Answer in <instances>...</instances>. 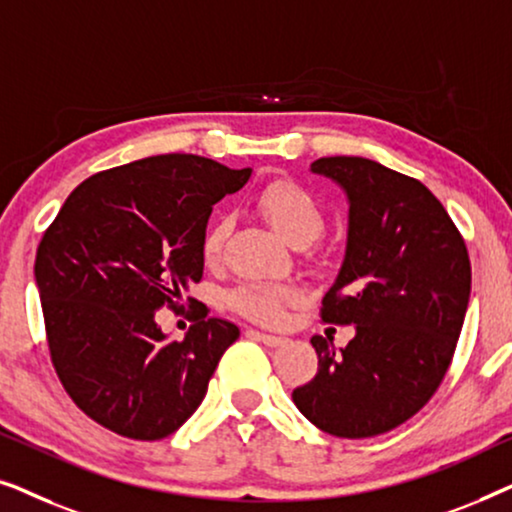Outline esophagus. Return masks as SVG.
Listing matches in <instances>:
<instances>
[{"instance_id": "34e87169", "label": "esophagus", "mask_w": 512, "mask_h": 512, "mask_svg": "<svg viewBox=\"0 0 512 512\" xmlns=\"http://www.w3.org/2000/svg\"><path fill=\"white\" fill-rule=\"evenodd\" d=\"M249 335H256V338L268 347H279L286 342V338H282V335H270V333H261V331H249Z\"/></svg>"}]
</instances>
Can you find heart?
Wrapping results in <instances>:
<instances>
[{
  "label": "heart",
  "mask_w": 512,
  "mask_h": 512,
  "mask_svg": "<svg viewBox=\"0 0 512 512\" xmlns=\"http://www.w3.org/2000/svg\"><path fill=\"white\" fill-rule=\"evenodd\" d=\"M256 207L263 219L293 247H307L326 228V212L310 188L293 179H272L256 195ZM230 233V221L219 219L202 235L200 251L207 263L221 258L223 244ZM300 298V289L293 284L244 282L228 296V305L237 314L258 324L275 326L284 319L286 307Z\"/></svg>",
  "instance_id": "1"
}]
</instances>
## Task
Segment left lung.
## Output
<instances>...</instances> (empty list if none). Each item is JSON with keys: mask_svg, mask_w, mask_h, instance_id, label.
Masks as SVG:
<instances>
[{"mask_svg": "<svg viewBox=\"0 0 512 512\" xmlns=\"http://www.w3.org/2000/svg\"><path fill=\"white\" fill-rule=\"evenodd\" d=\"M349 198L347 254L321 300L326 324L356 326L340 352L321 335L317 375L293 403L317 429L373 438L417 415L450 368L471 296L461 233L422 181L359 156L312 163Z\"/></svg>", "mask_w": 512, "mask_h": 512, "instance_id": "obj_1", "label": "left lung"}]
</instances>
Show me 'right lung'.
<instances>
[{
    "label": "right lung",
    "instance_id": "add662e5",
    "mask_svg": "<svg viewBox=\"0 0 512 512\" xmlns=\"http://www.w3.org/2000/svg\"><path fill=\"white\" fill-rule=\"evenodd\" d=\"M251 177L193 153L111 167L69 193L34 261L51 363L69 398L104 429L160 440L198 410L233 321L195 317L184 340L156 324L202 279L212 205Z\"/></svg>",
    "mask_w": 512,
    "mask_h": 512
}]
</instances>
